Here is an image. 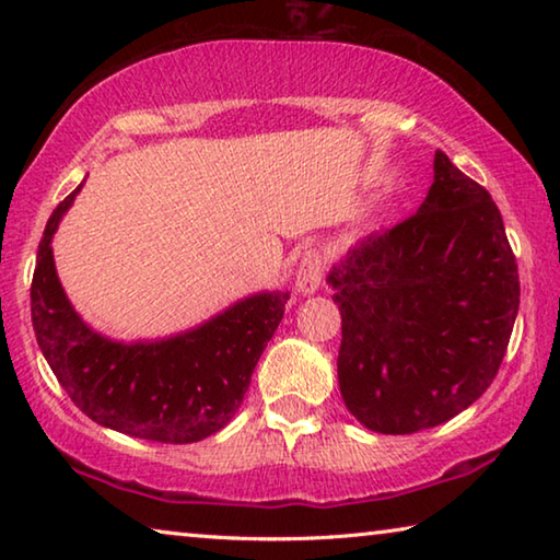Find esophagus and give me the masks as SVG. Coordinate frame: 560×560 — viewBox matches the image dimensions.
<instances>
[{
  "label": "esophagus",
  "instance_id": "esophagus-1",
  "mask_svg": "<svg viewBox=\"0 0 560 560\" xmlns=\"http://www.w3.org/2000/svg\"><path fill=\"white\" fill-rule=\"evenodd\" d=\"M324 271H326L324 254L318 249H308L299 261V271H296L299 291L314 293L320 287V281H324Z\"/></svg>",
  "mask_w": 560,
  "mask_h": 560
}]
</instances>
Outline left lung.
I'll return each instance as SVG.
<instances>
[{
  "label": "left lung",
  "instance_id": "left-lung-1",
  "mask_svg": "<svg viewBox=\"0 0 560 560\" xmlns=\"http://www.w3.org/2000/svg\"><path fill=\"white\" fill-rule=\"evenodd\" d=\"M340 308L338 383L360 424L412 434L494 383L518 311V267L491 195L434 153L420 210L328 273Z\"/></svg>",
  "mask_w": 560,
  "mask_h": 560
}]
</instances>
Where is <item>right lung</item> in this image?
Segmentation results:
<instances>
[{
	"mask_svg": "<svg viewBox=\"0 0 560 560\" xmlns=\"http://www.w3.org/2000/svg\"><path fill=\"white\" fill-rule=\"evenodd\" d=\"M79 189L46 222L32 279L34 334L81 412L140 440L187 444L220 432L240 410L289 293H259L210 324L160 343H113L83 324L54 269L51 236Z\"/></svg>",
	"mask_w": 560,
	"mask_h": 560,
	"instance_id": "1",
	"label": "right lung"
}]
</instances>
